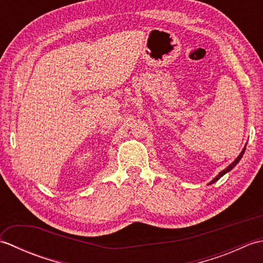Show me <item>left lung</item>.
Returning <instances> with one entry per match:
<instances>
[{
    "label": "left lung",
    "instance_id": "left-lung-1",
    "mask_svg": "<svg viewBox=\"0 0 263 263\" xmlns=\"http://www.w3.org/2000/svg\"><path fill=\"white\" fill-rule=\"evenodd\" d=\"M245 147H247V146H245ZM245 147L243 148V150H242V153L238 155V157H237V158H236L235 160H234V161H233V163H232V164H231L230 166H228V167H227V168H225L224 171H221V172L219 173V174H218V175H217V176H216V177L214 178V180H212V181L210 182V184H212V183H215V182H217V181H218V180H219V178H220V177H221L222 175H225V174H226V173H228V172H230V171H232V170L234 168V167H235V166H236V165L238 164V161H239V160H241V158H242V156H243V154H244V152H245Z\"/></svg>",
    "mask_w": 263,
    "mask_h": 263
}]
</instances>
